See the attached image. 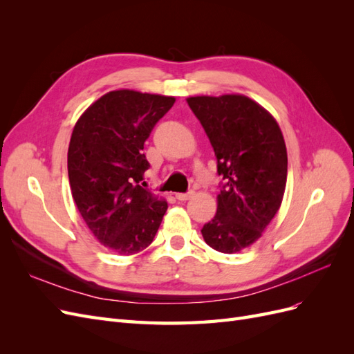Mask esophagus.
Returning a JSON list of instances; mask_svg holds the SVG:
<instances>
[{
    "mask_svg": "<svg viewBox=\"0 0 354 354\" xmlns=\"http://www.w3.org/2000/svg\"><path fill=\"white\" fill-rule=\"evenodd\" d=\"M192 196H194V192H187V194H176V198L178 199V201H187V199H190Z\"/></svg>",
    "mask_w": 354,
    "mask_h": 354,
    "instance_id": "esophagus-1",
    "label": "esophagus"
}]
</instances>
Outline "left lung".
I'll return each mask as SVG.
<instances>
[{
	"label": "left lung",
	"mask_w": 354,
	"mask_h": 354,
	"mask_svg": "<svg viewBox=\"0 0 354 354\" xmlns=\"http://www.w3.org/2000/svg\"><path fill=\"white\" fill-rule=\"evenodd\" d=\"M187 104L209 138L223 177L217 212L202 236L218 252H239L261 236L281 208L288 173L282 131L246 95H196Z\"/></svg>",
	"instance_id": "8db88e82"
}]
</instances>
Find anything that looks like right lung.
Masks as SVG:
<instances>
[{
	"mask_svg": "<svg viewBox=\"0 0 354 354\" xmlns=\"http://www.w3.org/2000/svg\"><path fill=\"white\" fill-rule=\"evenodd\" d=\"M176 99L134 90L102 95L75 124L68 174L77 208L97 241L121 255L152 243L168 208L140 186L153 127Z\"/></svg>",
	"mask_w": 354,
	"mask_h": 354,
	"instance_id": "obj_1",
	"label": "right lung"
}]
</instances>
